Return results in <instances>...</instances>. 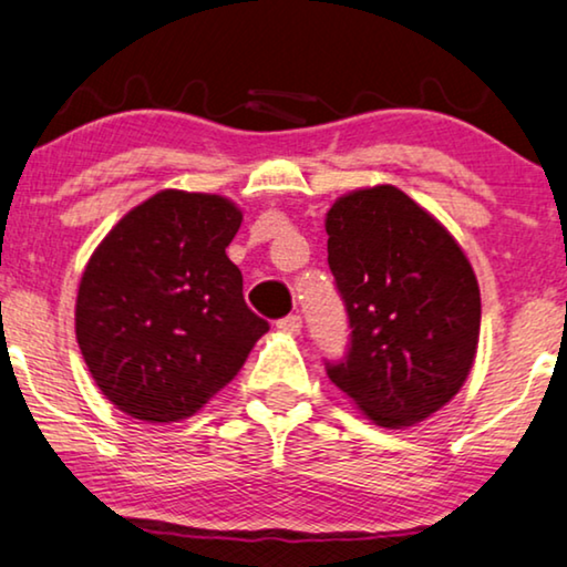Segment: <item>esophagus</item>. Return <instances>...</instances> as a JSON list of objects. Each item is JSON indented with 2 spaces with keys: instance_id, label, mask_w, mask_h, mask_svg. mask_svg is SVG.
Masks as SVG:
<instances>
[{
  "instance_id": "esophagus-1",
  "label": "esophagus",
  "mask_w": 567,
  "mask_h": 567,
  "mask_svg": "<svg viewBox=\"0 0 567 567\" xmlns=\"http://www.w3.org/2000/svg\"><path fill=\"white\" fill-rule=\"evenodd\" d=\"M276 328L286 332V336H299V332H301V317L299 315H286L284 320L276 322Z\"/></svg>"
}]
</instances>
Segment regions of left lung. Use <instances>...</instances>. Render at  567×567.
<instances>
[{"label": "left lung", "instance_id": "left-lung-1", "mask_svg": "<svg viewBox=\"0 0 567 567\" xmlns=\"http://www.w3.org/2000/svg\"><path fill=\"white\" fill-rule=\"evenodd\" d=\"M324 229L351 328L328 377L377 425L425 421L462 390L477 353L480 286L467 255L394 185L338 198Z\"/></svg>", "mask_w": 567, "mask_h": 567}]
</instances>
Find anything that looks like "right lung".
<instances>
[{
	"label": "right lung",
	"instance_id": "add662e5",
	"mask_svg": "<svg viewBox=\"0 0 567 567\" xmlns=\"http://www.w3.org/2000/svg\"><path fill=\"white\" fill-rule=\"evenodd\" d=\"M239 224L229 198L159 190L92 252L76 343L100 392L126 415L175 423L198 413L268 332L227 258Z\"/></svg>",
	"mask_w": 567,
	"mask_h": 567
}]
</instances>
